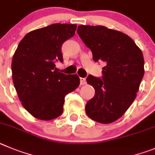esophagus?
I'll use <instances>...</instances> for the list:
<instances>
[{"mask_svg":"<svg viewBox=\"0 0 155 155\" xmlns=\"http://www.w3.org/2000/svg\"><path fill=\"white\" fill-rule=\"evenodd\" d=\"M86 83V80L85 78H80V84L85 85Z\"/></svg>","mask_w":155,"mask_h":155,"instance_id":"34e87169","label":"esophagus"}]
</instances>
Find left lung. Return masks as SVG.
<instances>
[{
    "label": "left lung",
    "mask_w": 155,
    "mask_h": 155,
    "mask_svg": "<svg viewBox=\"0 0 155 155\" xmlns=\"http://www.w3.org/2000/svg\"><path fill=\"white\" fill-rule=\"evenodd\" d=\"M77 33L91 50L94 62L103 61L102 79L90 75L88 84L95 89L86 113L100 124L121 117L134 101L144 74L142 51L131 38L104 26L79 25Z\"/></svg>",
    "instance_id": "8db88e82"
}]
</instances>
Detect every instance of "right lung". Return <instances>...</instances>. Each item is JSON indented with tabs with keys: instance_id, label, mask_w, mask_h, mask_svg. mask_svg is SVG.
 <instances>
[{
	"instance_id": "1",
	"label": "right lung",
	"mask_w": 155,
	"mask_h": 155,
	"mask_svg": "<svg viewBox=\"0 0 155 155\" xmlns=\"http://www.w3.org/2000/svg\"><path fill=\"white\" fill-rule=\"evenodd\" d=\"M76 25L52 24L28 33L13 55L12 79L24 108L39 120H50L63 111L65 97L79 86L77 75L55 71L63 62L62 45L73 37Z\"/></svg>"
}]
</instances>
